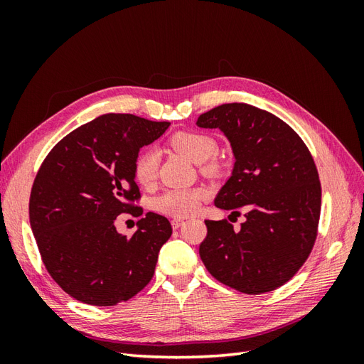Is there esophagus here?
<instances>
[{
	"instance_id": "1",
	"label": "esophagus",
	"mask_w": 364,
	"mask_h": 364,
	"mask_svg": "<svg viewBox=\"0 0 364 364\" xmlns=\"http://www.w3.org/2000/svg\"><path fill=\"white\" fill-rule=\"evenodd\" d=\"M182 225H183V220H181V218H174V220H171V226H173V229H179Z\"/></svg>"
}]
</instances>
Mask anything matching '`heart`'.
<instances>
[{"instance_id":"1","label":"heart","mask_w":364,"mask_h":364,"mask_svg":"<svg viewBox=\"0 0 364 364\" xmlns=\"http://www.w3.org/2000/svg\"><path fill=\"white\" fill-rule=\"evenodd\" d=\"M170 146L178 150L193 162L200 164V170L205 174H217L220 164L213 158L217 150V141L203 132L179 130L170 138ZM158 151L153 149L142 150L134 164L135 181L149 186L155 182L158 176ZM208 199V191L203 188L170 190L156 197L155 209L161 214L170 217H188L199 209L200 203Z\"/></svg>"}]
</instances>
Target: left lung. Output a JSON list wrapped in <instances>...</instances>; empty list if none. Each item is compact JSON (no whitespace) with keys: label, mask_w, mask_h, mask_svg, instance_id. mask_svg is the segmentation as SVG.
Masks as SVG:
<instances>
[{"label":"left lung","mask_w":364,"mask_h":364,"mask_svg":"<svg viewBox=\"0 0 364 364\" xmlns=\"http://www.w3.org/2000/svg\"><path fill=\"white\" fill-rule=\"evenodd\" d=\"M196 124L222 130L235 156L215 206L246 211L240 230L228 220H205V267L241 293L277 290L304 266L317 238L322 186L311 153L281 118L246 103L217 106Z\"/></svg>","instance_id":"obj_1"}]
</instances>
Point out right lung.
<instances>
[{
	"label": "right lung",
	"mask_w": 364,
	"mask_h": 364,
	"mask_svg": "<svg viewBox=\"0 0 364 364\" xmlns=\"http://www.w3.org/2000/svg\"><path fill=\"white\" fill-rule=\"evenodd\" d=\"M168 121L106 114L73 130L43 159L31 186L28 215L43 266L59 287L87 305L129 301L153 278L171 237L164 215L147 213L130 238L119 214L141 215L134 164Z\"/></svg>",
	"instance_id": "right-lung-1"
}]
</instances>
